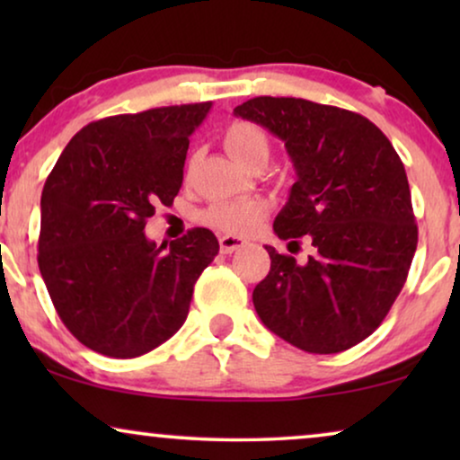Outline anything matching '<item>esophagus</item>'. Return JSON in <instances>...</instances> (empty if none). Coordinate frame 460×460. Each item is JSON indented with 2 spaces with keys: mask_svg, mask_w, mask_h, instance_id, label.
Instances as JSON below:
<instances>
[{
  "mask_svg": "<svg viewBox=\"0 0 460 460\" xmlns=\"http://www.w3.org/2000/svg\"><path fill=\"white\" fill-rule=\"evenodd\" d=\"M244 244H247V241H244V238H238V236H230V234H226V236H219V249H222V253H234V251H238V249H243Z\"/></svg>",
  "mask_w": 460,
  "mask_h": 460,
  "instance_id": "obj_1",
  "label": "esophagus"
}]
</instances>
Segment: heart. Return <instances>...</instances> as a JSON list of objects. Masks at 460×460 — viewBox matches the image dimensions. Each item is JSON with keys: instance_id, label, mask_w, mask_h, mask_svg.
I'll return each mask as SVG.
<instances>
[{"instance_id": "1", "label": "heart", "mask_w": 460, "mask_h": 460, "mask_svg": "<svg viewBox=\"0 0 460 460\" xmlns=\"http://www.w3.org/2000/svg\"><path fill=\"white\" fill-rule=\"evenodd\" d=\"M224 146L243 167L266 165L272 153V142L266 129L249 121H236L224 131ZM270 205L263 199H241L216 203L205 211L203 219L211 228L228 234H251L266 219Z\"/></svg>"}]
</instances>
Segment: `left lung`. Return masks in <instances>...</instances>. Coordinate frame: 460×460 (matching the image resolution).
Wrapping results in <instances>:
<instances>
[{
    "label": "left lung",
    "instance_id": "1",
    "mask_svg": "<svg viewBox=\"0 0 460 460\" xmlns=\"http://www.w3.org/2000/svg\"><path fill=\"white\" fill-rule=\"evenodd\" d=\"M234 115L285 142L297 181L274 232L291 243L307 236L316 249L297 263L266 247L272 266L253 291L257 316L310 354L354 348L387 316L417 251L398 153L367 117L304 98L260 96Z\"/></svg>",
    "mask_w": 460,
    "mask_h": 460
}]
</instances>
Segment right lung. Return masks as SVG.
Returning a JSON list of instances; mask_svg holds the SVG:
<instances>
[{
	"label": "right lung",
	"instance_id": "add662e5",
	"mask_svg": "<svg viewBox=\"0 0 460 460\" xmlns=\"http://www.w3.org/2000/svg\"><path fill=\"white\" fill-rule=\"evenodd\" d=\"M209 111L199 102L100 119L48 175L37 261L60 320L98 354L136 358L175 335L217 255L207 228L167 251L144 234L155 205L180 192L190 136Z\"/></svg>",
	"mask_w": 460,
	"mask_h": 460
}]
</instances>
